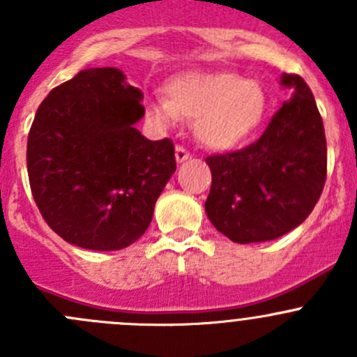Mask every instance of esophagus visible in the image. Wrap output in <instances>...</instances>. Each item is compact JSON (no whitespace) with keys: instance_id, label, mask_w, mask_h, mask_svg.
I'll use <instances>...</instances> for the list:
<instances>
[{"instance_id":"1","label":"esophagus","mask_w":357,"mask_h":357,"mask_svg":"<svg viewBox=\"0 0 357 357\" xmlns=\"http://www.w3.org/2000/svg\"><path fill=\"white\" fill-rule=\"evenodd\" d=\"M188 158H192V155H190V152L186 149H183V146H176V160L181 164V162L188 160Z\"/></svg>"}]
</instances>
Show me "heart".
<instances>
[{
	"label": "heart",
	"mask_w": 357,
	"mask_h": 357,
	"mask_svg": "<svg viewBox=\"0 0 357 357\" xmlns=\"http://www.w3.org/2000/svg\"><path fill=\"white\" fill-rule=\"evenodd\" d=\"M169 98L149 105V117L162 128L195 119V132L205 146L229 150L257 129L266 98L261 86L231 72H190L167 86Z\"/></svg>",
	"instance_id": "1"
}]
</instances>
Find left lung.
Here are the masks:
<instances>
[{"mask_svg": "<svg viewBox=\"0 0 357 357\" xmlns=\"http://www.w3.org/2000/svg\"><path fill=\"white\" fill-rule=\"evenodd\" d=\"M291 89L255 143L205 158L212 185L205 212L236 243L269 242L305 221L326 179V138L314 96L301 75L282 74Z\"/></svg>", "mask_w": 357, "mask_h": 357, "instance_id": "left-lung-1", "label": "left lung"}]
</instances>
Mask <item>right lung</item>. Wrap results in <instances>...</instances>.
I'll return each mask as SVG.
<instances>
[{"label":"right lung","instance_id":"1","mask_svg":"<svg viewBox=\"0 0 357 357\" xmlns=\"http://www.w3.org/2000/svg\"><path fill=\"white\" fill-rule=\"evenodd\" d=\"M142 100L119 68H86L36 112L27 139L32 197L72 245L121 250L152 222L176 157L171 139L150 142L136 129Z\"/></svg>","mask_w":357,"mask_h":357}]
</instances>
